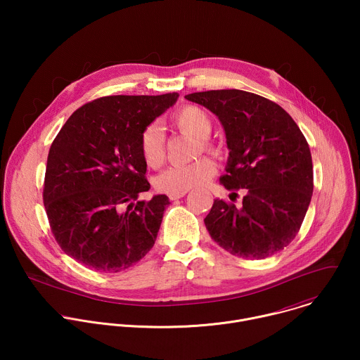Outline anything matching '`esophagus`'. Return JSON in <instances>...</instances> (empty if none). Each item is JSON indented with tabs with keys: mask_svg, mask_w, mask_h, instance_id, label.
Instances as JSON below:
<instances>
[{
	"mask_svg": "<svg viewBox=\"0 0 360 360\" xmlns=\"http://www.w3.org/2000/svg\"><path fill=\"white\" fill-rule=\"evenodd\" d=\"M186 193H188V191H182V192H175V193H169L168 196H169V199H171V200H175V199H179V198L185 196Z\"/></svg>",
	"mask_w": 360,
	"mask_h": 360,
	"instance_id": "1",
	"label": "esophagus"
}]
</instances>
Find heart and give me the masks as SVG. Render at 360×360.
<instances>
[{"instance_id": "1", "label": "heart", "mask_w": 360, "mask_h": 360, "mask_svg": "<svg viewBox=\"0 0 360 360\" xmlns=\"http://www.w3.org/2000/svg\"><path fill=\"white\" fill-rule=\"evenodd\" d=\"M172 125L181 132L193 135L200 139V149L215 150L217 146L208 136L212 132L211 115L196 105H184L172 115ZM139 152L143 162L149 168H160L165 161V146L162 129L152 124L148 125L139 136ZM217 174L214 160L203 157L188 165L171 167L155 179V186L161 192L175 193L203 186Z\"/></svg>"}]
</instances>
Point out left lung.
Masks as SVG:
<instances>
[{"mask_svg":"<svg viewBox=\"0 0 360 360\" xmlns=\"http://www.w3.org/2000/svg\"><path fill=\"white\" fill-rule=\"evenodd\" d=\"M185 98L214 112L225 129L229 160L221 184L246 189L240 208L214 200L203 219L211 238L246 259L282 250L297 235L314 192L312 155L302 131L276 102L252 92L217 89Z\"/></svg>","mask_w":360,"mask_h":360,"instance_id":"8db88e82","label":"left lung"}]
</instances>
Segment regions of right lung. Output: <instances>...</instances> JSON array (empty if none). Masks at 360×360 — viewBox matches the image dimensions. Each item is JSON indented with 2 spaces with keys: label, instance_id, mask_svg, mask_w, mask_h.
Wrapping results in <instances>:
<instances>
[{
  "label": "right lung",
  "instance_id": "obj_1",
  "mask_svg": "<svg viewBox=\"0 0 360 360\" xmlns=\"http://www.w3.org/2000/svg\"><path fill=\"white\" fill-rule=\"evenodd\" d=\"M178 96H102L78 108L56 136L46 160L44 207L56 240L79 264L121 272L155 243L169 199H138L150 188L139 136Z\"/></svg>",
  "mask_w": 360,
  "mask_h": 360
}]
</instances>
